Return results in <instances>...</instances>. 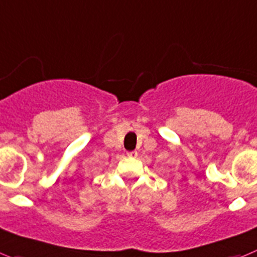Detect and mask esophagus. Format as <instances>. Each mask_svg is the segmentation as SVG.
Listing matches in <instances>:
<instances>
[{
    "instance_id": "34e87169",
    "label": "esophagus",
    "mask_w": 257,
    "mask_h": 257,
    "mask_svg": "<svg viewBox=\"0 0 257 257\" xmlns=\"http://www.w3.org/2000/svg\"><path fill=\"white\" fill-rule=\"evenodd\" d=\"M126 155H128V157H137L138 152L137 151H129V152H126Z\"/></svg>"
}]
</instances>
